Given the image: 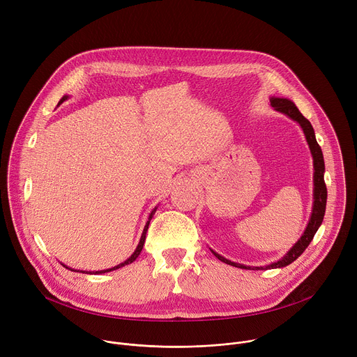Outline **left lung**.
<instances>
[{
  "mask_svg": "<svg viewBox=\"0 0 357 357\" xmlns=\"http://www.w3.org/2000/svg\"><path fill=\"white\" fill-rule=\"evenodd\" d=\"M270 103L274 107V110L285 114L287 117H289L291 120L296 121L299 124V127L303 131L305 138H307V142L310 145L311 149V155L314 160V203H312V212H311V218L310 222L307 225V229L302 233V236L299 237V240L287 251L285 256L271 264L267 266H260V267H251V266H244L240 263H234L230 261L227 259H225L220 254H218L216 251L211 250L215 256L233 267L237 268H244V270H271V268H282L287 267L288 264L294 263L301 254L305 251L310 245V243L312 241L315 233L318 231L319 226L324 222V216H325V209H326V197H328V190H326V185L324 181V174H325V162H324V154L322 149L319 146V144L317 142L315 138V131L314 127L311 126V123L305 119L301 112L296 109V106L294 105V101H291L289 98H284V97H270Z\"/></svg>",
  "mask_w": 357,
  "mask_h": 357,
  "instance_id": "obj_1",
  "label": "left lung"
}]
</instances>
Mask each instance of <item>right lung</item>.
Listing matches in <instances>:
<instances>
[{"label": "right lung", "instance_id": "obj_1", "mask_svg": "<svg viewBox=\"0 0 357 357\" xmlns=\"http://www.w3.org/2000/svg\"><path fill=\"white\" fill-rule=\"evenodd\" d=\"M68 97L69 96H63L62 98H61V101H59V105L61 103H63L65 100H68ZM157 212V208L152 211L151 213H149V216H148V220H146V223H145V226H144V230H142V234H141V238H139V243H138V245H137V248L134 250V252L131 254V256L124 261V263H120L119 266H116V267H112V268H107V270H100V271H80V273H83V274H105V273H110V271H113V270H117V268H121V267H124V266H127V264H131L132 261H135L137 260V257L139 256V252H141V250H142V247H144V243H145V236H146V230H148V226H149V222H151V219H152V216H154V213ZM63 267H66L68 270H70V271H76V273H79V270H73V268H70V267H68V266H65V264H62Z\"/></svg>", "mask_w": 357, "mask_h": 357}]
</instances>
